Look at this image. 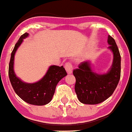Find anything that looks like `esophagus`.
Returning <instances> with one entry per match:
<instances>
[{
	"label": "esophagus",
	"instance_id": "34e87169",
	"mask_svg": "<svg viewBox=\"0 0 132 132\" xmlns=\"http://www.w3.org/2000/svg\"><path fill=\"white\" fill-rule=\"evenodd\" d=\"M65 68L68 74H70L73 72V67L71 63H67L65 66Z\"/></svg>",
	"mask_w": 132,
	"mask_h": 132
}]
</instances>
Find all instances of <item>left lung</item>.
<instances>
[{"label": "left lung", "instance_id": "8db88e82", "mask_svg": "<svg viewBox=\"0 0 132 132\" xmlns=\"http://www.w3.org/2000/svg\"><path fill=\"white\" fill-rule=\"evenodd\" d=\"M108 49L113 54V62L108 71L99 74L93 71L89 61L81 63L73 70L75 91L78 99L84 104L102 103L112 95L121 77V55L113 38L108 35Z\"/></svg>", "mask_w": 132, "mask_h": 132}]
</instances>
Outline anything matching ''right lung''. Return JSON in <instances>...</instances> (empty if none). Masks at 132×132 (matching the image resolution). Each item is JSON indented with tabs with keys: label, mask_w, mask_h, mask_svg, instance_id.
I'll list each match as a JSON object with an SVG mask.
<instances>
[{
	"label": "right lung",
	"mask_w": 132,
	"mask_h": 132,
	"mask_svg": "<svg viewBox=\"0 0 132 132\" xmlns=\"http://www.w3.org/2000/svg\"><path fill=\"white\" fill-rule=\"evenodd\" d=\"M28 36L25 32L20 37L11 52L9 65V77L15 92L24 102L36 106H44L51 102L55 92L56 86L61 79L67 76L63 66L51 65L43 78L35 83H26L21 80L15 73L14 56L18 48L24 39Z\"/></svg>",
	"instance_id": "obj_1"
}]
</instances>
